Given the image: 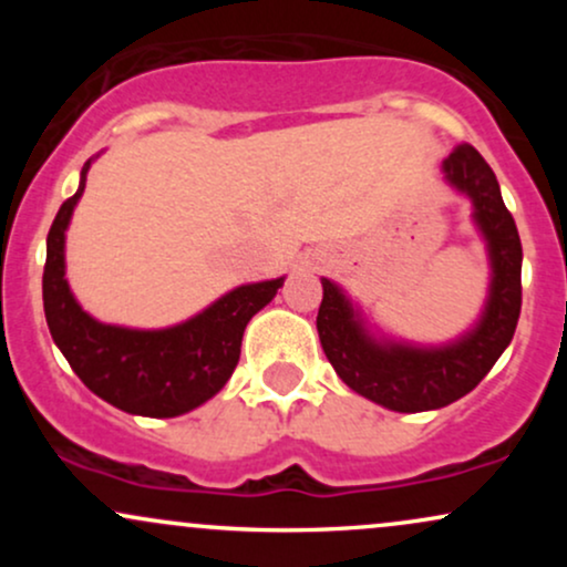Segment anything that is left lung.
<instances>
[{
	"label": "left lung",
	"instance_id": "1",
	"mask_svg": "<svg viewBox=\"0 0 567 567\" xmlns=\"http://www.w3.org/2000/svg\"><path fill=\"white\" fill-rule=\"evenodd\" d=\"M442 178L472 202V224L491 264L485 306L470 330L434 347L402 341L368 322L362 306L322 277L317 333L324 357L351 392L394 413L440 410L470 394L512 343L523 306V245L491 165L461 143L442 159Z\"/></svg>",
	"mask_w": 567,
	"mask_h": 567
}]
</instances>
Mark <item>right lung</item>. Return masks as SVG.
<instances>
[{
	"label": "right lung",
	"instance_id": "right-lung-1",
	"mask_svg": "<svg viewBox=\"0 0 567 567\" xmlns=\"http://www.w3.org/2000/svg\"><path fill=\"white\" fill-rule=\"evenodd\" d=\"M93 159L84 162L80 188L63 202L48 234L42 298L50 336L84 386L109 405L148 419H175L226 386L247 322L277 296L285 277L239 285L171 328L141 330L95 320L66 279V231Z\"/></svg>",
	"mask_w": 567,
	"mask_h": 567
}]
</instances>
